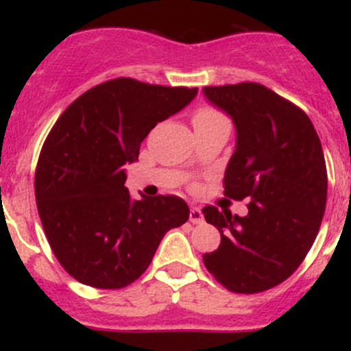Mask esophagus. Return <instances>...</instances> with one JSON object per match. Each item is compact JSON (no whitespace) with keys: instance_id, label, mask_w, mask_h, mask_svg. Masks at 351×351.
Returning <instances> with one entry per match:
<instances>
[{"instance_id":"esophagus-1","label":"esophagus","mask_w":351,"mask_h":351,"mask_svg":"<svg viewBox=\"0 0 351 351\" xmlns=\"http://www.w3.org/2000/svg\"><path fill=\"white\" fill-rule=\"evenodd\" d=\"M189 221L193 224H203L204 223V216L201 213L199 208H191L189 209Z\"/></svg>"}]
</instances>
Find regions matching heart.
<instances>
[{"label":"heart","instance_id":"obj_1","mask_svg":"<svg viewBox=\"0 0 351 351\" xmlns=\"http://www.w3.org/2000/svg\"><path fill=\"white\" fill-rule=\"evenodd\" d=\"M226 120H228L226 115H224L223 112L217 110L216 107H211V106L199 107L198 110L193 114V125H195V128L209 127V125L226 122Z\"/></svg>","mask_w":351,"mask_h":351}]
</instances>
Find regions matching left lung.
Listing matches in <instances>:
<instances>
[{
    "label": "left lung",
    "instance_id": "8db88e82",
    "mask_svg": "<svg viewBox=\"0 0 351 351\" xmlns=\"http://www.w3.org/2000/svg\"><path fill=\"white\" fill-rule=\"evenodd\" d=\"M232 117L236 150L224 173L228 198L249 199L247 216L204 206L221 232L203 263L228 291L259 293L292 276L320 229L327 203V167L308 115L257 82L203 88Z\"/></svg>",
    "mask_w": 351,
    "mask_h": 351
}]
</instances>
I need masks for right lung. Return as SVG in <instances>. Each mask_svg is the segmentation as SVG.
I'll list each match as a JSON object with an SVG mask.
<instances>
[{
	"label": "right lung",
	"mask_w": 351,
	"mask_h": 351,
	"mask_svg": "<svg viewBox=\"0 0 351 351\" xmlns=\"http://www.w3.org/2000/svg\"><path fill=\"white\" fill-rule=\"evenodd\" d=\"M196 92L110 79L84 92L51 128L36 167V204L56 259L75 280L127 287L163 236L188 221L180 196L134 199L123 184L125 165L138 160L145 136Z\"/></svg>",
	"instance_id": "right-lung-1"
}]
</instances>
